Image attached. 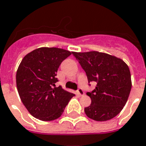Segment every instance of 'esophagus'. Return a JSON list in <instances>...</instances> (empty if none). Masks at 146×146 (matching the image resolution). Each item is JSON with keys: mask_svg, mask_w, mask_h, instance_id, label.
I'll return each mask as SVG.
<instances>
[{"mask_svg": "<svg viewBox=\"0 0 146 146\" xmlns=\"http://www.w3.org/2000/svg\"><path fill=\"white\" fill-rule=\"evenodd\" d=\"M77 93H78V95L82 96L84 95V90H83L82 88H79V89L77 90Z\"/></svg>", "mask_w": 146, "mask_h": 146, "instance_id": "obj_1", "label": "esophagus"}]
</instances>
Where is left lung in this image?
I'll return each instance as SVG.
<instances>
[{
	"label": "left lung",
	"mask_w": 146,
	"mask_h": 146,
	"mask_svg": "<svg viewBox=\"0 0 146 146\" xmlns=\"http://www.w3.org/2000/svg\"><path fill=\"white\" fill-rule=\"evenodd\" d=\"M72 53L86 72L89 86L96 83L95 89L86 93L91 104L84 109L86 115L100 122L114 118L123 109L131 91L129 66L121 59L105 53Z\"/></svg>",
	"instance_id": "left-lung-1"
}]
</instances>
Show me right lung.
Listing matches in <instances>:
<instances>
[{"mask_svg": "<svg viewBox=\"0 0 146 146\" xmlns=\"http://www.w3.org/2000/svg\"><path fill=\"white\" fill-rule=\"evenodd\" d=\"M71 52L56 47H40L27 54L16 74L22 103L33 117L42 121L56 119L63 114L73 93L64 90L56 78L61 63Z\"/></svg>", "mask_w": 146, "mask_h": 146, "instance_id": "add662e5", "label": "right lung"}]
</instances>
